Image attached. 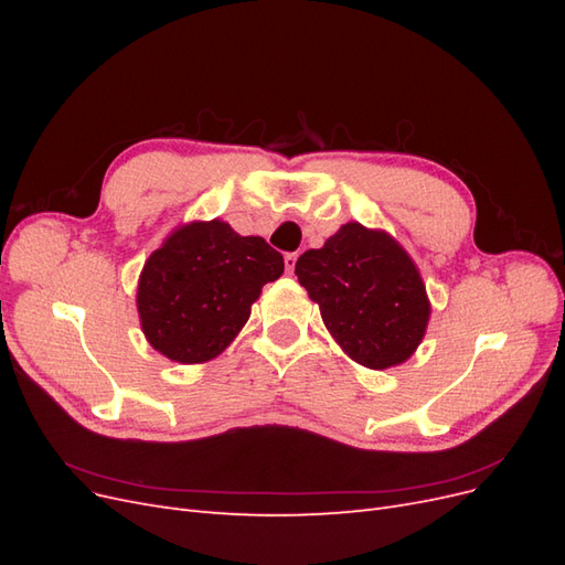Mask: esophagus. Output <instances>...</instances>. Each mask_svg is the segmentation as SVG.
Listing matches in <instances>:
<instances>
[{
    "label": "esophagus",
    "mask_w": 565,
    "mask_h": 565,
    "mask_svg": "<svg viewBox=\"0 0 565 565\" xmlns=\"http://www.w3.org/2000/svg\"><path fill=\"white\" fill-rule=\"evenodd\" d=\"M297 259H299V254L297 252H287L285 254V268L292 273L295 270V266H297Z\"/></svg>",
    "instance_id": "34e87169"
}]
</instances>
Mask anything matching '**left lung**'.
<instances>
[{"label":"left lung","mask_w":565,"mask_h":565,"mask_svg":"<svg viewBox=\"0 0 565 565\" xmlns=\"http://www.w3.org/2000/svg\"><path fill=\"white\" fill-rule=\"evenodd\" d=\"M295 273L355 363L386 370L419 347L431 306L417 266L391 235L347 224L303 252Z\"/></svg>","instance_id":"obj_1"}]
</instances>
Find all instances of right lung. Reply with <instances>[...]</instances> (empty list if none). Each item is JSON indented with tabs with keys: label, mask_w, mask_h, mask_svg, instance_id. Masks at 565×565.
Wrapping results in <instances>:
<instances>
[{
	"label": "right lung",
	"mask_w": 565,
	"mask_h": 565,
	"mask_svg": "<svg viewBox=\"0 0 565 565\" xmlns=\"http://www.w3.org/2000/svg\"><path fill=\"white\" fill-rule=\"evenodd\" d=\"M282 270V254L264 237L237 235L218 218L181 226L143 266L136 295L143 334L169 361H212Z\"/></svg>",
	"instance_id": "add662e5"
}]
</instances>
